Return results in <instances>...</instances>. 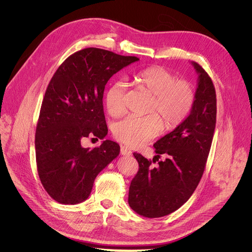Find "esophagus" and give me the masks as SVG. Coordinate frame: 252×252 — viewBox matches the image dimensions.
<instances>
[{"mask_svg": "<svg viewBox=\"0 0 252 252\" xmlns=\"http://www.w3.org/2000/svg\"><path fill=\"white\" fill-rule=\"evenodd\" d=\"M121 154L123 156H130L131 155V151L128 148H126L125 146H122L121 147Z\"/></svg>", "mask_w": 252, "mask_h": 252, "instance_id": "esophagus-1", "label": "esophagus"}]
</instances>
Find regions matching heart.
Here are the masks:
<instances>
[{"instance_id": "obj_1", "label": "heart", "mask_w": 252, "mask_h": 252, "mask_svg": "<svg viewBox=\"0 0 252 252\" xmlns=\"http://www.w3.org/2000/svg\"><path fill=\"white\" fill-rule=\"evenodd\" d=\"M136 86L151 94L146 117H127L114 126V135L121 142L139 148L157 137L162 130H172L189 117L194 103V90L186 80H176L171 71L161 65L143 68L134 75ZM106 111L119 118L126 112V85L117 81L107 89L104 97Z\"/></svg>"}]
</instances>
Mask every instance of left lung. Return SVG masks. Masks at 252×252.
I'll return each instance as SVG.
<instances>
[{
	"label": "left lung",
	"mask_w": 252,
	"mask_h": 252,
	"mask_svg": "<svg viewBox=\"0 0 252 252\" xmlns=\"http://www.w3.org/2000/svg\"><path fill=\"white\" fill-rule=\"evenodd\" d=\"M198 87L190 115L174 130L155 145L158 155L148 159L133 153L138 170L128 191V204L141 217L157 219L167 215L191 196L203 174L217 123V94L212 80L197 63ZM163 154L157 168L151 163Z\"/></svg>",
	"instance_id": "obj_1"
}]
</instances>
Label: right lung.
<instances>
[{"instance_id": "add662e5", "label": "right lung", "mask_w": 252, "mask_h": 252, "mask_svg": "<svg viewBox=\"0 0 252 252\" xmlns=\"http://www.w3.org/2000/svg\"><path fill=\"white\" fill-rule=\"evenodd\" d=\"M98 48H86L67 57L51 79L35 128V160L40 181L56 201L86 200L96 175L120 154L119 143L106 139L85 149L89 136L107 133L102 97L109 80L138 61Z\"/></svg>"}]
</instances>
